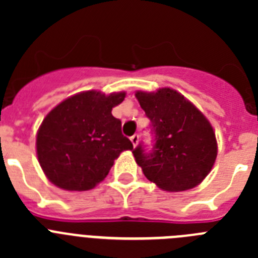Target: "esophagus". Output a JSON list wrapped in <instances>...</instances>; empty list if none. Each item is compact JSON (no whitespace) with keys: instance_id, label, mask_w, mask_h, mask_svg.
Returning <instances> with one entry per match:
<instances>
[{"instance_id":"obj_1","label":"esophagus","mask_w":258,"mask_h":258,"mask_svg":"<svg viewBox=\"0 0 258 258\" xmlns=\"http://www.w3.org/2000/svg\"><path fill=\"white\" fill-rule=\"evenodd\" d=\"M131 141L132 143H133L134 147H136V146L138 145V141H140V136H138V134H134V136L131 137Z\"/></svg>"}]
</instances>
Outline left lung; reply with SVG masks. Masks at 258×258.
<instances>
[{
  "label": "left lung",
  "mask_w": 258,
  "mask_h": 258,
  "mask_svg": "<svg viewBox=\"0 0 258 258\" xmlns=\"http://www.w3.org/2000/svg\"><path fill=\"white\" fill-rule=\"evenodd\" d=\"M151 121L155 145L146 152L133 150L143 174L161 190L178 192L195 187L211 172L217 157V141L208 118L181 93L170 88L137 92Z\"/></svg>",
  "instance_id": "obj_1"
}]
</instances>
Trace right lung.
<instances>
[{"mask_svg":"<svg viewBox=\"0 0 258 258\" xmlns=\"http://www.w3.org/2000/svg\"><path fill=\"white\" fill-rule=\"evenodd\" d=\"M125 95L89 90L47 113L37 132L36 150L51 183L67 191L90 190L106 178L118 155L133 150L122 136L121 121L111 112Z\"/></svg>","mask_w":258,"mask_h":258,"instance_id":"right-lung-1","label":"right lung"}]
</instances>
